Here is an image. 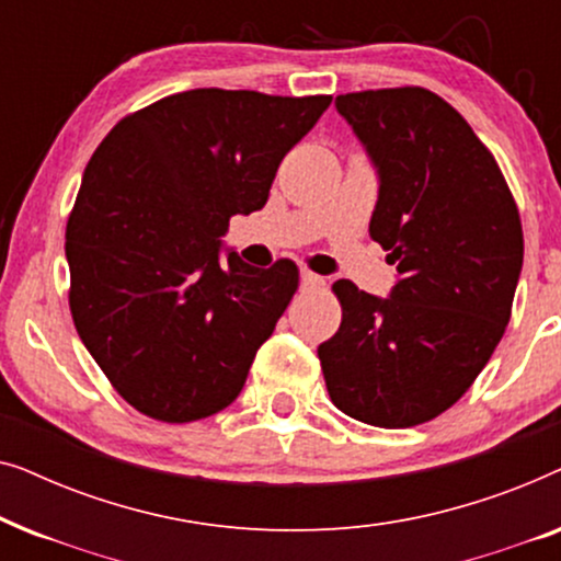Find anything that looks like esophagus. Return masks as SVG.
Here are the masks:
<instances>
[{
	"mask_svg": "<svg viewBox=\"0 0 561 561\" xmlns=\"http://www.w3.org/2000/svg\"><path fill=\"white\" fill-rule=\"evenodd\" d=\"M301 286L304 288H321V286H324V278H321V275H317V273H311V271H301Z\"/></svg>",
	"mask_w": 561,
	"mask_h": 561,
	"instance_id": "1",
	"label": "esophagus"
}]
</instances>
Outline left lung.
I'll return each mask as SVG.
<instances>
[{"mask_svg":"<svg viewBox=\"0 0 561 561\" xmlns=\"http://www.w3.org/2000/svg\"><path fill=\"white\" fill-rule=\"evenodd\" d=\"M380 175L370 237L401 280L390 298L336 280L342 324L319 344L332 403L382 428L432 421L467 393L511 321L524 229L490 152L421 87L336 96Z\"/></svg>","mask_w":561,"mask_h":561,"instance_id":"8db88e82","label":"left lung"}]
</instances>
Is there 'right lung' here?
Listing matches in <instances>:
<instances>
[{
	"label": "right lung",
	"instance_id": "add662e5",
	"mask_svg": "<svg viewBox=\"0 0 561 561\" xmlns=\"http://www.w3.org/2000/svg\"><path fill=\"white\" fill-rule=\"evenodd\" d=\"M332 96L191 89L127 114L94 156L66 225L68 306L112 388L188 424L240 396L298 288L294 260L227 252L234 214L263 209L286 152Z\"/></svg>",
	"mask_w": 561,
	"mask_h": 561
}]
</instances>
